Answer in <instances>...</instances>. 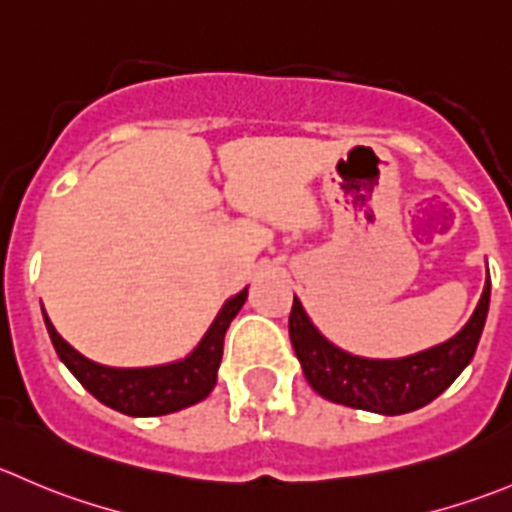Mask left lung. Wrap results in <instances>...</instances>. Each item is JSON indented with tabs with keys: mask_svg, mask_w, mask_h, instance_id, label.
Masks as SVG:
<instances>
[{
	"mask_svg": "<svg viewBox=\"0 0 512 512\" xmlns=\"http://www.w3.org/2000/svg\"><path fill=\"white\" fill-rule=\"evenodd\" d=\"M490 307V275L478 307L463 330L448 342L398 357L370 360L332 345L307 317L302 302L292 300L290 340L310 388L325 400L380 415H403L433 403L453 385L473 360Z\"/></svg>",
	"mask_w": 512,
	"mask_h": 512,
	"instance_id": "left-lung-1",
	"label": "left lung"
}]
</instances>
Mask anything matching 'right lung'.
<instances>
[{
  "mask_svg": "<svg viewBox=\"0 0 512 512\" xmlns=\"http://www.w3.org/2000/svg\"><path fill=\"white\" fill-rule=\"evenodd\" d=\"M245 300L247 287L222 305L200 345L185 360L155 367L99 365V362L79 355L67 340H62V335L49 322L47 312H44V325H47L59 360L99 403L122 415H132V418H152V415H167L190 408L212 393V388L217 385V367H220L222 347H225V332L240 307L245 305Z\"/></svg>",
  "mask_w": 512,
  "mask_h": 512,
  "instance_id": "obj_1",
  "label": "right lung"
}]
</instances>
